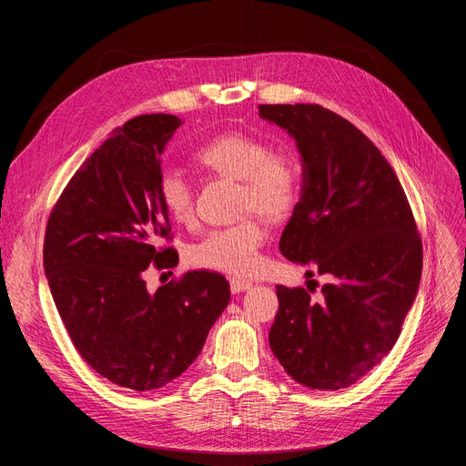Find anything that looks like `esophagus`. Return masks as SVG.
Listing matches in <instances>:
<instances>
[{
    "mask_svg": "<svg viewBox=\"0 0 466 466\" xmlns=\"http://www.w3.org/2000/svg\"><path fill=\"white\" fill-rule=\"evenodd\" d=\"M251 281H246V279H239V278H230V290L232 295H239V292L251 289Z\"/></svg>",
    "mask_w": 466,
    "mask_h": 466,
    "instance_id": "obj_1",
    "label": "esophagus"
}]
</instances>
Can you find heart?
<instances>
[{
	"label": "heart",
	"mask_w": 466,
	"mask_h": 466,
	"mask_svg": "<svg viewBox=\"0 0 466 466\" xmlns=\"http://www.w3.org/2000/svg\"><path fill=\"white\" fill-rule=\"evenodd\" d=\"M202 166L241 181V208L278 218L295 206L300 192L297 162L272 153L266 141L248 134L218 136L196 151ZM158 196L166 213L176 223H188L194 215L192 188L176 169H166L158 179ZM266 230L253 218L208 232L190 249V260L208 270L230 276H249L260 264Z\"/></svg>",
	"instance_id": "obj_1"
}]
</instances>
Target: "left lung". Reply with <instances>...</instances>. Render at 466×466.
I'll return each mask as SVG.
<instances>
[{"label": "left lung", "instance_id": "8db88e82", "mask_svg": "<svg viewBox=\"0 0 466 466\" xmlns=\"http://www.w3.org/2000/svg\"><path fill=\"white\" fill-rule=\"evenodd\" d=\"M258 115L295 139L302 164L279 249L330 279L319 300L276 287L270 348L297 383L344 389L399 339L420 289L421 239L393 167L350 120L309 104L258 106Z\"/></svg>", "mask_w": 466, "mask_h": 466}]
</instances>
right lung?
Listing matches in <instances>:
<instances>
[{
    "label": "right lung",
    "mask_w": 466,
    "mask_h": 466,
    "mask_svg": "<svg viewBox=\"0 0 466 466\" xmlns=\"http://www.w3.org/2000/svg\"><path fill=\"white\" fill-rule=\"evenodd\" d=\"M181 125L153 113L116 128L71 177L45 234V276L73 346L92 370L132 390L179 378L230 302L220 274L187 272L157 292L143 279L151 264L177 262L160 248L169 217L158 179Z\"/></svg>",
    "instance_id": "right-lung-1"
}]
</instances>
